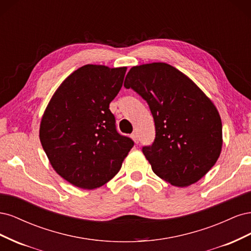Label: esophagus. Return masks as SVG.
Masks as SVG:
<instances>
[{"label": "esophagus", "mask_w": 251, "mask_h": 251, "mask_svg": "<svg viewBox=\"0 0 251 251\" xmlns=\"http://www.w3.org/2000/svg\"><path fill=\"white\" fill-rule=\"evenodd\" d=\"M131 137H132V139L134 140L135 143H138L139 142V138H138V134L137 133H133L131 135Z\"/></svg>", "instance_id": "1"}]
</instances>
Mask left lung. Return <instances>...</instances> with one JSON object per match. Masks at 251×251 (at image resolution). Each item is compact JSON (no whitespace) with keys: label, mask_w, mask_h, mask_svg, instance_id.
I'll return each instance as SVG.
<instances>
[{"label":"left lung","mask_w":251,"mask_h":251,"mask_svg":"<svg viewBox=\"0 0 251 251\" xmlns=\"http://www.w3.org/2000/svg\"><path fill=\"white\" fill-rule=\"evenodd\" d=\"M147 100L156 128L142 151L151 170L174 186L196 183L222 151V121L209 98L184 73L165 63L132 67L125 80Z\"/></svg>","instance_id":"obj_1"}]
</instances>
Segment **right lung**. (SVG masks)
<instances>
[{"mask_svg":"<svg viewBox=\"0 0 251 251\" xmlns=\"http://www.w3.org/2000/svg\"><path fill=\"white\" fill-rule=\"evenodd\" d=\"M126 67L85 65L51 97L40 126V140L60 177L94 189L119 172L134 146L116 131L110 102L123 87Z\"/></svg>","mask_w":251,"mask_h":251,"instance_id":"obj_1","label":"right lung"}]
</instances>
